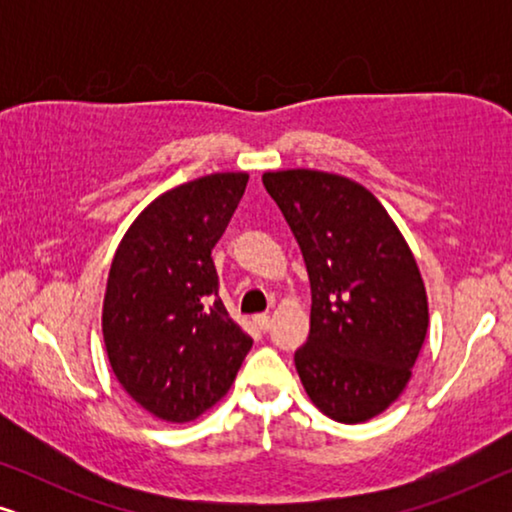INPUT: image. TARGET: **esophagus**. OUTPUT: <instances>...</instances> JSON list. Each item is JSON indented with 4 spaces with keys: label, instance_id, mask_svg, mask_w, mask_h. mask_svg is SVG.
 <instances>
[{
    "label": "esophagus",
    "instance_id": "esophagus-1",
    "mask_svg": "<svg viewBox=\"0 0 512 512\" xmlns=\"http://www.w3.org/2000/svg\"><path fill=\"white\" fill-rule=\"evenodd\" d=\"M254 321H256V326L261 328V331H268L270 324H272V319L268 317V314H256Z\"/></svg>",
    "mask_w": 512,
    "mask_h": 512
}]
</instances>
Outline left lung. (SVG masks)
<instances>
[{
  "mask_svg": "<svg viewBox=\"0 0 512 512\" xmlns=\"http://www.w3.org/2000/svg\"><path fill=\"white\" fill-rule=\"evenodd\" d=\"M303 251L310 338L293 361L310 401L342 424L389 408L412 377L429 328L417 261L368 188L319 170L265 172Z\"/></svg>",
  "mask_w": 512,
  "mask_h": 512,
  "instance_id": "obj_1",
  "label": "left lung"
}]
</instances>
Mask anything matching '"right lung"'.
<instances>
[{
  "mask_svg": "<svg viewBox=\"0 0 512 512\" xmlns=\"http://www.w3.org/2000/svg\"><path fill=\"white\" fill-rule=\"evenodd\" d=\"M247 181V172H216L158 195L111 261L102 305L111 370L163 422L212 408L254 345L228 317L212 261Z\"/></svg>",
  "mask_w": 512,
  "mask_h": 512,
  "instance_id": "obj_1",
  "label": "right lung"
}]
</instances>
